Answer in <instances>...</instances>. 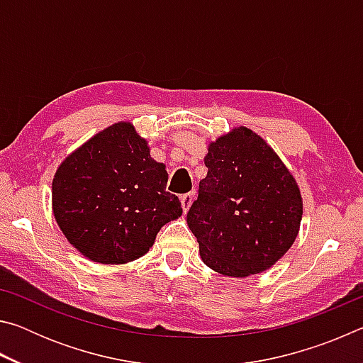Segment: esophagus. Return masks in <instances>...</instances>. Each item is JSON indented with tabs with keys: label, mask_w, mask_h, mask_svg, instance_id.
<instances>
[{
	"label": "esophagus",
	"mask_w": 363,
	"mask_h": 363,
	"mask_svg": "<svg viewBox=\"0 0 363 363\" xmlns=\"http://www.w3.org/2000/svg\"><path fill=\"white\" fill-rule=\"evenodd\" d=\"M192 200H194V192H189V194L181 195V206H182L184 211L189 210V206L192 205Z\"/></svg>",
	"instance_id": "1"
}]
</instances>
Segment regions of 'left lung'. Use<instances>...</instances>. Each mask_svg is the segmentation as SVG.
<instances>
[{
    "label": "left lung",
    "mask_w": 363,
    "mask_h": 363,
    "mask_svg": "<svg viewBox=\"0 0 363 363\" xmlns=\"http://www.w3.org/2000/svg\"><path fill=\"white\" fill-rule=\"evenodd\" d=\"M208 174L187 213L200 256L227 277L272 267L298 237L303 199L296 181L266 140L240 126L218 138Z\"/></svg>",
    "instance_id": "8db88e82"
}]
</instances>
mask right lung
Returning a JSON list of instances; mask_svg holds the SVG:
<instances>
[{
    "label": "right lung",
    "instance_id": "right-lung-1",
    "mask_svg": "<svg viewBox=\"0 0 363 363\" xmlns=\"http://www.w3.org/2000/svg\"><path fill=\"white\" fill-rule=\"evenodd\" d=\"M167 182V167L150 157L147 140L131 123H115L60 163L52 179L54 218L88 259L130 262L182 214Z\"/></svg>",
    "mask_w": 363,
    "mask_h": 363
}]
</instances>
